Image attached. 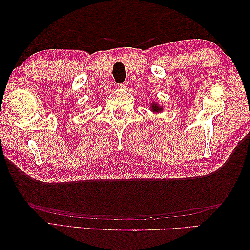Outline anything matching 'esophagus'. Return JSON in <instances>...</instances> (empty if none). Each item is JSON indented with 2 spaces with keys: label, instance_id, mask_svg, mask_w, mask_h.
I'll list each match as a JSON object with an SVG mask.
<instances>
[{
  "label": "esophagus",
  "instance_id": "1",
  "mask_svg": "<svg viewBox=\"0 0 250 250\" xmlns=\"http://www.w3.org/2000/svg\"><path fill=\"white\" fill-rule=\"evenodd\" d=\"M118 87L120 89H125L126 87H128V83H121L118 84Z\"/></svg>",
  "mask_w": 250,
  "mask_h": 250
}]
</instances>
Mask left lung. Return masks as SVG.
<instances>
[{"mask_svg":"<svg viewBox=\"0 0 250 250\" xmlns=\"http://www.w3.org/2000/svg\"><path fill=\"white\" fill-rule=\"evenodd\" d=\"M150 109L153 111V113H160V111H162V107L161 106H159L157 103H151L150 104Z\"/></svg>","mask_w":250,"mask_h":250,"instance_id":"obj_1","label":"left lung"}]
</instances>
